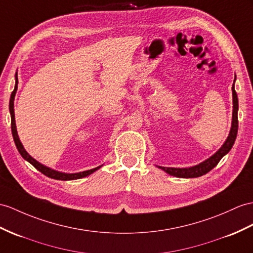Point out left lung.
Here are the masks:
<instances>
[{"label":"left lung","instance_id":"8db88e82","mask_svg":"<svg viewBox=\"0 0 253 253\" xmlns=\"http://www.w3.org/2000/svg\"><path fill=\"white\" fill-rule=\"evenodd\" d=\"M236 79V78H235ZM235 79H234V84H235ZM234 84L232 85V92H233V121H232V127L229 136H227V139L225 140V143L223 146L220 148V149L214 153L212 157L207 159L206 161L200 163L199 165L192 166V168L189 169H175V168H163V166H158L159 169H163L166 173L171 175V176H176L179 178H195V177H200L202 175L207 174L208 171H211L215 165H217L220 160L222 159L227 152L231 150V148L233 147L234 143H235V139L237 136V131H238V117H237V112H238V98L235 88H234Z\"/></svg>","mask_w":253,"mask_h":253}]
</instances>
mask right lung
Returning a JSON list of instances; mask_svg holds the SVG:
<instances>
[{"instance_id": "1", "label": "right lung", "mask_w": 253, "mask_h": 253, "mask_svg": "<svg viewBox=\"0 0 253 253\" xmlns=\"http://www.w3.org/2000/svg\"><path fill=\"white\" fill-rule=\"evenodd\" d=\"M17 87H18V78H17V73H16L15 89H14L13 92H11L10 100H9V112H10V118H11V133H13V137H14L17 149H18V151H19V153L22 156V158L24 160H27L28 162L32 164L36 169H39L41 171V173L46 175L47 177H50V178H53V179H58V180L79 179V178H83V177L88 176L92 173H94L96 169L101 168V166H98V168L92 169H89V170H84V171H80V173H76V174H65V173H60V171L49 169V168H47V166H44L42 164H41L40 162L36 161L35 159L31 157L29 153L26 150H24V148H23L21 141H20L19 137H18V134H17L16 123H15V113H14V100H15V94H16V91H17Z\"/></svg>"}]
</instances>
